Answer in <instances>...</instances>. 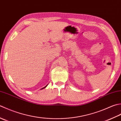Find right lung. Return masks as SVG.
Masks as SVG:
<instances>
[{
  "label": "right lung",
  "mask_w": 121,
  "mask_h": 121,
  "mask_svg": "<svg viewBox=\"0 0 121 121\" xmlns=\"http://www.w3.org/2000/svg\"><path fill=\"white\" fill-rule=\"evenodd\" d=\"M47 86H48V85H46V86H45V87H44V88H42V89H44V88H46V87H47Z\"/></svg>",
  "instance_id": "1"
}]
</instances>
